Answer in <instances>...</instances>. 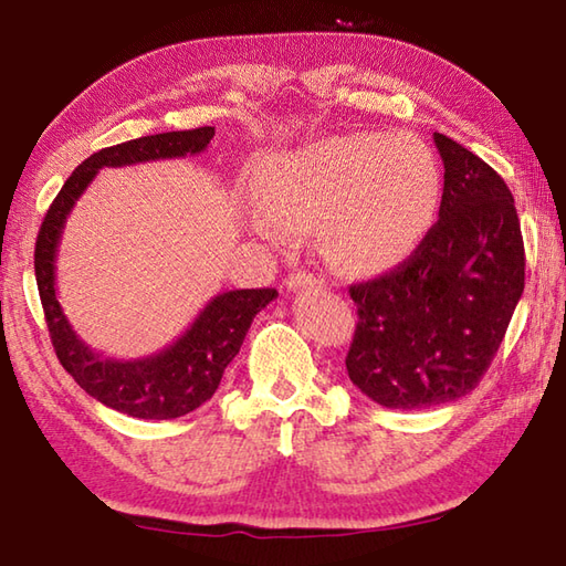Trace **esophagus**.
<instances>
[{
  "mask_svg": "<svg viewBox=\"0 0 566 566\" xmlns=\"http://www.w3.org/2000/svg\"><path fill=\"white\" fill-rule=\"evenodd\" d=\"M312 290V286H324V280H318L314 274H306V272H292L286 276V290L298 292V290Z\"/></svg>",
  "mask_w": 566,
  "mask_h": 566,
  "instance_id": "obj_1",
  "label": "esophagus"
}]
</instances>
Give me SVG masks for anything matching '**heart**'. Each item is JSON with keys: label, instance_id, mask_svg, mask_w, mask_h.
I'll return each mask as SVG.
<instances>
[{"label": "heart", "instance_id": "obj_1", "mask_svg": "<svg viewBox=\"0 0 566 566\" xmlns=\"http://www.w3.org/2000/svg\"><path fill=\"white\" fill-rule=\"evenodd\" d=\"M441 169L412 132H346L274 151L254 164L250 196L276 230L318 228L321 252L340 274L373 276L397 268L431 230L441 203Z\"/></svg>", "mask_w": 566, "mask_h": 566}]
</instances>
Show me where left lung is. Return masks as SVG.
Returning a JSON list of instances; mask_svg holds the SVG:
<instances>
[{"label":"left lung","instance_id":"left-lung-1","mask_svg":"<svg viewBox=\"0 0 566 566\" xmlns=\"http://www.w3.org/2000/svg\"><path fill=\"white\" fill-rule=\"evenodd\" d=\"M444 161L439 220L409 260L353 284L358 326L348 378L373 402L424 409L469 395L525 290V248L511 188L489 164L434 132Z\"/></svg>","mask_w":566,"mask_h":566}]
</instances>
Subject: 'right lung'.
Returning <instances> with one entry per match:
<instances>
[{
	"mask_svg": "<svg viewBox=\"0 0 566 566\" xmlns=\"http://www.w3.org/2000/svg\"><path fill=\"white\" fill-rule=\"evenodd\" d=\"M213 135L216 127L164 132L95 151L69 176L39 230L33 270L55 356L87 395L122 415L176 419L208 402L240 353L252 318L276 298V290L220 292L201 308L193 324L159 353L135 360L105 358L75 334L55 296V258L63 226L99 169L193 157L208 147Z\"/></svg>",
	"mask_w": 566,
	"mask_h": 566,
	"instance_id": "add662e5",
	"label": "right lung"
}]
</instances>
